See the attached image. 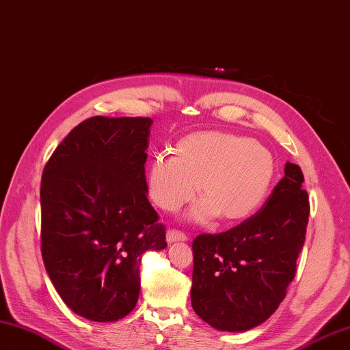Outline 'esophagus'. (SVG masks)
I'll return each instance as SVG.
<instances>
[{"mask_svg": "<svg viewBox=\"0 0 350 350\" xmlns=\"http://www.w3.org/2000/svg\"><path fill=\"white\" fill-rule=\"evenodd\" d=\"M166 239H167L169 243H172V241H185V240H187V235H185L181 231H178V230H169L166 232Z\"/></svg>", "mask_w": 350, "mask_h": 350, "instance_id": "34e87169", "label": "esophagus"}]
</instances>
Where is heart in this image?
I'll list each match as a JSON object with an SVG mask.
<instances>
[{"label":"heart","instance_id":"1","mask_svg":"<svg viewBox=\"0 0 350 350\" xmlns=\"http://www.w3.org/2000/svg\"><path fill=\"white\" fill-rule=\"evenodd\" d=\"M172 157L155 155L146 174L149 199L165 211H176L201 199L190 219L226 222L249 217L266 198L275 175L269 149L252 139L220 131L190 134L175 145Z\"/></svg>","mask_w":350,"mask_h":350}]
</instances>
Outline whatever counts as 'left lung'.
<instances>
[{
  "instance_id": "left-lung-1",
  "label": "left lung",
  "mask_w": 350,
  "mask_h": 350,
  "mask_svg": "<svg viewBox=\"0 0 350 350\" xmlns=\"http://www.w3.org/2000/svg\"><path fill=\"white\" fill-rule=\"evenodd\" d=\"M284 174L252 217L191 243V306L219 331L243 332L266 322L296 275L310 201L301 167L287 161Z\"/></svg>"
}]
</instances>
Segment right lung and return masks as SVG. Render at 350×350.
<instances>
[{
	"label": "right lung",
	"mask_w": 350,
	"mask_h": 350,
	"mask_svg": "<svg viewBox=\"0 0 350 350\" xmlns=\"http://www.w3.org/2000/svg\"><path fill=\"white\" fill-rule=\"evenodd\" d=\"M149 118L94 116L55 148L40 184L42 258L75 314L116 322L140 293V261L167 246L148 201Z\"/></svg>",
	"instance_id": "1"
}]
</instances>
